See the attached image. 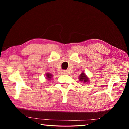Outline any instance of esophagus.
Masks as SVG:
<instances>
[{
	"label": "esophagus",
	"mask_w": 129,
	"mask_h": 129,
	"mask_svg": "<svg viewBox=\"0 0 129 129\" xmlns=\"http://www.w3.org/2000/svg\"><path fill=\"white\" fill-rule=\"evenodd\" d=\"M62 73L64 74H67L68 73V71H65V70H64V71H62Z\"/></svg>",
	"instance_id": "34e87169"
}]
</instances>
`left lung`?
Masks as SVG:
<instances>
[{"mask_svg": "<svg viewBox=\"0 0 129 129\" xmlns=\"http://www.w3.org/2000/svg\"><path fill=\"white\" fill-rule=\"evenodd\" d=\"M79 80L81 82H87L89 81V78L84 73H81V74L79 76Z\"/></svg>", "mask_w": 129, "mask_h": 129, "instance_id": "1", "label": "left lung"}]
</instances>
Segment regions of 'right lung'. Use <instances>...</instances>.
<instances>
[{"instance_id": "add662e5", "label": "right lung", "mask_w": 129, "mask_h": 129, "mask_svg": "<svg viewBox=\"0 0 129 129\" xmlns=\"http://www.w3.org/2000/svg\"><path fill=\"white\" fill-rule=\"evenodd\" d=\"M46 75V78H46V79H48V80H49L50 79H51V78H52V77H52L53 76H52V75L51 73H47L46 75Z\"/></svg>"}]
</instances>
